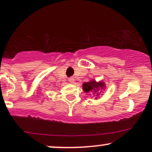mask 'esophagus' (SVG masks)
I'll return each mask as SVG.
<instances>
[{"instance_id": "1", "label": "esophagus", "mask_w": 152, "mask_h": 152, "mask_svg": "<svg viewBox=\"0 0 152 152\" xmlns=\"http://www.w3.org/2000/svg\"><path fill=\"white\" fill-rule=\"evenodd\" d=\"M69 82H70V83H73L74 82V79L73 78H69Z\"/></svg>"}]
</instances>
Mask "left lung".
Here are the masks:
<instances>
[{
    "mask_svg": "<svg viewBox=\"0 0 152 152\" xmlns=\"http://www.w3.org/2000/svg\"><path fill=\"white\" fill-rule=\"evenodd\" d=\"M82 89L85 93H90V96L94 97L95 99H98V98L103 95L102 93L106 89V85L103 81L96 82L94 79H92L89 82L83 83Z\"/></svg>",
    "mask_w": 152,
    "mask_h": 152,
    "instance_id": "8db88e82",
    "label": "left lung"
}]
</instances>
